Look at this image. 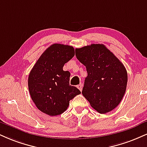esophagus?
<instances>
[{
    "label": "esophagus",
    "mask_w": 147,
    "mask_h": 147,
    "mask_svg": "<svg viewBox=\"0 0 147 147\" xmlns=\"http://www.w3.org/2000/svg\"><path fill=\"white\" fill-rule=\"evenodd\" d=\"M82 86H83L82 84H79V85H78V86H77V88H78L79 90L81 91V90H82Z\"/></svg>",
    "instance_id": "1"
}]
</instances>
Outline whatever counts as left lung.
<instances>
[{
  "label": "left lung",
  "mask_w": 147,
  "mask_h": 147,
  "mask_svg": "<svg viewBox=\"0 0 147 147\" xmlns=\"http://www.w3.org/2000/svg\"><path fill=\"white\" fill-rule=\"evenodd\" d=\"M75 55L86 67L82 94L100 114L109 112L121 101L126 91L127 72L124 65L105 45L76 49Z\"/></svg>",
  "instance_id": "left-lung-1"
}]
</instances>
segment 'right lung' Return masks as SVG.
<instances>
[{"label":"right lung","mask_w":147,"mask_h":147,"mask_svg":"<svg viewBox=\"0 0 147 147\" xmlns=\"http://www.w3.org/2000/svg\"><path fill=\"white\" fill-rule=\"evenodd\" d=\"M75 55L71 46L53 44L46 50L30 72L28 87L39 110L51 116H57L68 108L69 102L81 94L69 84L70 73L63 67Z\"/></svg>","instance_id":"right-lung-1"}]
</instances>
